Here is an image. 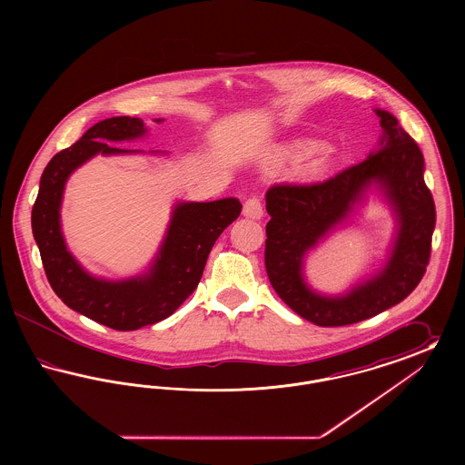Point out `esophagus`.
<instances>
[{"label": "esophagus", "instance_id": "1", "mask_svg": "<svg viewBox=\"0 0 465 465\" xmlns=\"http://www.w3.org/2000/svg\"><path fill=\"white\" fill-rule=\"evenodd\" d=\"M242 214L245 218H251V220H262L263 218V205H262L260 199L252 197V199L245 200Z\"/></svg>", "mask_w": 465, "mask_h": 465}]
</instances>
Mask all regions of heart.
<instances>
[{
    "mask_svg": "<svg viewBox=\"0 0 465 465\" xmlns=\"http://www.w3.org/2000/svg\"><path fill=\"white\" fill-rule=\"evenodd\" d=\"M288 158H292V173L302 181H312L321 176L330 163V153L313 143H298L286 152Z\"/></svg>",
    "mask_w": 465,
    "mask_h": 465,
    "instance_id": "obj_1",
    "label": "heart"
}]
</instances>
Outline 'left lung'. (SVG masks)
Here are the masks:
<instances>
[{
  "label": "left lung",
  "instance_id": "8db88e82",
  "mask_svg": "<svg viewBox=\"0 0 465 465\" xmlns=\"http://www.w3.org/2000/svg\"><path fill=\"white\" fill-rule=\"evenodd\" d=\"M381 135L364 162L324 183L277 184L266 192L265 265L270 284L289 309L315 326H347L401 303L425 273L436 207L423 181V155L389 111L376 108ZM376 189L397 220L386 263L341 295H322L304 279L310 250L354 214Z\"/></svg>",
  "mask_w": 465,
  "mask_h": 465
}]
</instances>
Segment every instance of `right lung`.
<instances>
[{
    "label": "right lung",
    "instance_id": "add662e5",
    "mask_svg": "<svg viewBox=\"0 0 465 465\" xmlns=\"http://www.w3.org/2000/svg\"><path fill=\"white\" fill-rule=\"evenodd\" d=\"M146 134L144 122L131 116H113L92 125L80 141L48 162L31 213L33 235L55 294L69 309L116 331H134L173 315L199 286L207 256L223 230L242 211V203L233 197L176 202L165 237L146 272L120 281L87 272L69 252L63 235L61 205L66 181L95 155L146 153L113 146ZM148 153L163 155V152Z\"/></svg>",
    "mask_w": 465,
    "mask_h": 465
}]
</instances>
